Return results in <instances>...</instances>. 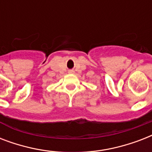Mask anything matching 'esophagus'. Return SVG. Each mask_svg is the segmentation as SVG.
Listing matches in <instances>:
<instances>
[{"mask_svg": "<svg viewBox=\"0 0 152 152\" xmlns=\"http://www.w3.org/2000/svg\"><path fill=\"white\" fill-rule=\"evenodd\" d=\"M69 73H73V72H74V71H72V70H70V71H69Z\"/></svg>", "mask_w": 152, "mask_h": 152, "instance_id": "1", "label": "esophagus"}]
</instances>
